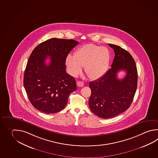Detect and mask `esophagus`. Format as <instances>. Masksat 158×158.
Here are the masks:
<instances>
[{"instance_id": "34e87169", "label": "esophagus", "mask_w": 158, "mask_h": 158, "mask_svg": "<svg viewBox=\"0 0 158 158\" xmlns=\"http://www.w3.org/2000/svg\"><path fill=\"white\" fill-rule=\"evenodd\" d=\"M77 83L78 87H82L84 86V83L82 82V81H77Z\"/></svg>"}]
</instances>
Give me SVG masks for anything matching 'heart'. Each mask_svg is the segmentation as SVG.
Returning <instances> with one entry per match:
<instances>
[{
  "mask_svg": "<svg viewBox=\"0 0 158 158\" xmlns=\"http://www.w3.org/2000/svg\"><path fill=\"white\" fill-rule=\"evenodd\" d=\"M110 52L105 47L87 44L78 48L74 56L68 55L66 64L69 73L77 77L85 67V72L91 79H97L103 76L109 64Z\"/></svg>",
  "mask_w": 158,
  "mask_h": 158,
  "instance_id": "obj_1",
  "label": "heart"
}]
</instances>
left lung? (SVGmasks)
<instances>
[{"instance_id":"obj_1","label":"left lung","mask_w":158,"mask_h":158,"mask_svg":"<svg viewBox=\"0 0 158 158\" xmlns=\"http://www.w3.org/2000/svg\"><path fill=\"white\" fill-rule=\"evenodd\" d=\"M115 57L111 68L96 81H90L89 106L97 116L107 119L117 116L129 108L137 86V70L129 52L118 45L109 44ZM121 70L126 72L122 80L117 77Z\"/></svg>"}]
</instances>
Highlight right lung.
Masks as SVG:
<instances>
[{
	"label": "right lung",
	"instance_id": "1",
	"mask_svg": "<svg viewBox=\"0 0 158 158\" xmlns=\"http://www.w3.org/2000/svg\"><path fill=\"white\" fill-rule=\"evenodd\" d=\"M79 44L73 39L52 38L36 46L29 57L23 85L30 102L43 113L54 114L64 108L76 90L74 77L66 73V59ZM50 57L48 65L46 60Z\"/></svg>",
	"mask_w": 158,
	"mask_h": 158
}]
</instances>
